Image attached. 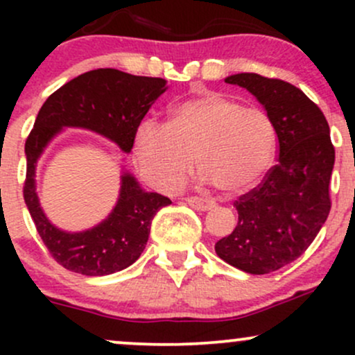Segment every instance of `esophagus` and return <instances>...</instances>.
Segmentation results:
<instances>
[{
    "label": "esophagus",
    "mask_w": 355,
    "mask_h": 355,
    "mask_svg": "<svg viewBox=\"0 0 355 355\" xmlns=\"http://www.w3.org/2000/svg\"><path fill=\"white\" fill-rule=\"evenodd\" d=\"M191 209L195 210H200V211H207V210H211L215 209V202L211 200H207V198H200V197H189L185 200Z\"/></svg>",
    "instance_id": "1"
}]
</instances>
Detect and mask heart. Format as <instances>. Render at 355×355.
Masks as SVG:
<instances>
[{
	"mask_svg": "<svg viewBox=\"0 0 355 355\" xmlns=\"http://www.w3.org/2000/svg\"><path fill=\"white\" fill-rule=\"evenodd\" d=\"M133 153L141 177L166 193L182 189L195 160L198 180L235 193L254 185L270 166L275 128L262 110L205 92L175 105L168 123L141 120Z\"/></svg>",
	"mask_w": 355,
	"mask_h": 355,
	"instance_id": "1",
	"label": "heart"
}]
</instances>
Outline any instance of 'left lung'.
Returning a JSON list of instances; mask_svg holds the SVG:
<instances>
[{
	"label": "left lung",
	"mask_w": 355,
	"mask_h": 355,
	"mask_svg": "<svg viewBox=\"0 0 355 355\" xmlns=\"http://www.w3.org/2000/svg\"><path fill=\"white\" fill-rule=\"evenodd\" d=\"M225 83L245 88L266 110L279 162L235 202L237 227L215 243V252L247 274H270L299 259L327 220L336 150L324 113L302 89L257 73L227 76Z\"/></svg>",
	"instance_id": "1"
}]
</instances>
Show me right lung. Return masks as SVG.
Listing matches in <instances>:
<instances>
[{
  "mask_svg": "<svg viewBox=\"0 0 355 355\" xmlns=\"http://www.w3.org/2000/svg\"><path fill=\"white\" fill-rule=\"evenodd\" d=\"M166 88L164 78L98 68L64 83L48 96L38 112L24 145L23 195L43 243L53 259L68 270L101 277L132 266L145 250L153 217L172 200L145 191L128 170H121L120 193L108 217L83 232L61 230L44 215L36 193L35 175L40 157L63 128L89 130L130 153L138 123Z\"/></svg>",
  "mask_w": 355,
  "mask_h": 355,
  "instance_id": "add662e5",
  "label": "right lung"
}]
</instances>
